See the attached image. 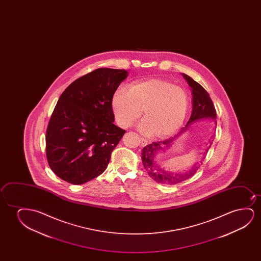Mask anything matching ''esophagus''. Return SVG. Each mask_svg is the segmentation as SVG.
I'll return each mask as SVG.
<instances>
[{"label":"esophagus","instance_id":"esophagus-1","mask_svg":"<svg viewBox=\"0 0 261 261\" xmlns=\"http://www.w3.org/2000/svg\"><path fill=\"white\" fill-rule=\"evenodd\" d=\"M147 144H148V141L145 139H141V145L142 146H146Z\"/></svg>","mask_w":261,"mask_h":261}]
</instances>
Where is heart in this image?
<instances>
[{
    "label": "heart",
    "instance_id": "1",
    "mask_svg": "<svg viewBox=\"0 0 261 261\" xmlns=\"http://www.w3.org/2000/svg\"><path fill=\"white\" fill-rule=\"evenodd\" d=\"M111 103L116 119L123 127L132 125L143 111V132L164 138L182 126L190 98L182 86L167 79H150L133 84L129 90L118 88Z\"/></svg>",
    "mask_w": 261,
    "mask_h": 261
}]
</instances>
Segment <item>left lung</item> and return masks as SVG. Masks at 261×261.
I'll return each instance as SVG.
<instances>
[{
    "instance_id": "obj_1",
    "label": "left lung",
    "mask_w": 261,
    "mask_h": 261,
    "mask_svg": "<svg viewBox=\"0 0 261 261\" xmlns=\"http://www.w3.org/2000/svg\"><path fill=\"white\" fill-rule=\"evenodd\" d=\"M182 75L192 89V115L190 117L189 121L187 122L186 126L182 127L181 131L174 137L161 142H154L146 145L142 150L141 155L143 167L145 168L148 175H150V177L153 179L154 181L162 185H175L186 181L196 173L197 170L200 168V163L197 162L191 168L184 170V172L167 171L158 164L156 161L158 155L164 152L167 149H170L172 143L175 141V138L186 133L193 122L202 119H212L214 120L215 130L217 126V112L208 93L199 83L190 77L189 75L186 74H182ZM213 139L214 136H212L211 140L208 141V146L205 150L206 153L208 148H211Z\"/></svg>"
}]
</instances>
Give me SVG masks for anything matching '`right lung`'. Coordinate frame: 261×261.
<instances>
[{
  "label": "right lung",
  "instance_id": "1",
  "mask_svg": "<svg viewBox=\"0 0 261 261\" xmlns=\"http://www.w3.org/2000/svg\"><path fill=\"white\" fill-rule=\"evenodd\" d=\"M127 75L125 69L98 68L61 93L45 136L48 164L60 178L82 185L107 168L125 133L113 123L111 100Z\"/></svg>",
  "mask_w": 261,
  "mask_h": 261
}]
</instances>
